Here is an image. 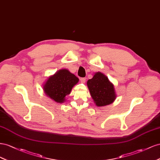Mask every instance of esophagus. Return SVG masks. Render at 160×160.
Segmentation results:
<instances>
[{
    "label": "esophagus",
    "instance_id": "obj_1",
    "mask_svg": "<svg viewBox=\"0 0 160 160\" xmlns=\"http://www.w3.org/2000/svg\"><path fill=\"white\" fill-rule=\"evenodd\" d=\"M81 83H85L86 82V78H81L80 79Z\"/></svg>",
    "mask_w": 160,
    "mask_h": 160
}]
</instances>
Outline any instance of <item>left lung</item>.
Instances as JSON below:
<instances>
[{"label":"left lung","instance_id":"8db88e82","mask_svg":"<svg viewBox=\"0 0 160 160\" xmlns=\"http://www.w3.org/2000/svg\"><path fill=\"white\" fill-rule=\"evenodd\" d=\"M87 86L97 107L108 105L117 97L114 85L105 75L100 72L95 73L92 78L88 80Z\"/></svg>","mask_w":160,"mask_h":160}]
</instances>
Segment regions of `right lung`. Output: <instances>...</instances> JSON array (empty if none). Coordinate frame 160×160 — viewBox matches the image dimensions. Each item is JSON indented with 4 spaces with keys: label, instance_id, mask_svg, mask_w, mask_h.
Wrapping results in <instances>:
<instances>
[{
    "label": "right lung",
    "instance_id": "add662e5",
    "mask_svg": "<svg viewBox=\"0 0 160 160\" xmlns=\"http://www.w3.org/2000/svg\"><path fill=\"white\" fill-rule=\"evenodd\" d=\"M78 81L79 79L69 70L62 69L48 78L43 88L48 97L55 102L62 103Z\"/></svg>",
    "mask_w": 160,
    "mask_h": 160
}]
</instances>
